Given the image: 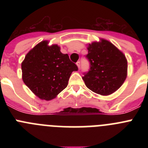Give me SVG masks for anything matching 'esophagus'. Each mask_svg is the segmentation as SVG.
Here are the masks:
<instances>
[{
	"instance_id": "34e87169",
	"label": "esophagus",
	"mask_w": 148,
	"mask_h": 148,
	"mask_svg": "<svg viewBox=\"0 0 148 148\" xmlns=\"http://www.w3.org/2000/svg\"><path fill=\"white\" fill-rule=\"evenodd\" d=\"M76 65H77V66H78V69H79V68H80V62H79V61H78V62L76 63Z\"/></svg>"
}]
</instances>
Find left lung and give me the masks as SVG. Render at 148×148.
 Wrapping results in <instances>:
<instances>
[{
    "mask_svg": "<svg viewBox=\"0 0 148 148\" xmlns=\"http://www.w3.org/2000/svg\"><path fill=\"white\" fill-rule=\"evenodd\" d=\"M87 50L90 70L82 77L85 85L101 95L116 92L127 75V61L125 54L104 38L89 44Z\"/></svg>",
    "mask_w": 148,
    "mask_h": 148,
    "instance_id": "8db88e82",
    "label": "left lung"
}]
</instances>
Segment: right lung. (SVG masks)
Returning a JSON list of instances; mask_svg holds the SVG:
<instances>
[{
  "instance_id": "obj_1",
  "label": "right lung",
  "mask_w": 148,
  "mask_h": 148,
  "mask_svg": "<svg viewBox=\"0 0 148 148\" xmlns=\"http://www.w3.org/2000/svg\"><path fill=\"white\" fill-rule=\"evenodd\" d=\"M22 79L36 96L49 101L66 87L73 71L78 67L63 54L57 44L42 40L26 55L21 63Z\"/></svg>"
}]
</instances>
